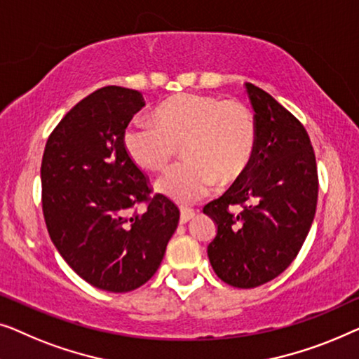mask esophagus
<instances>
[{
	"instance_id": "esophagus-1",
	"label": "esophagus",
	"mask_w": 359,
	"mask_h": 359,
	"mask_svg": "<svg viewBox=\"0 0 359 359\" xmlns=\"http://www.w3.org/2000/svg\"><path fill=\"white\" fill-rule=\"evenodd\" d=\"M194 216H195V211L191 210V208H180V224H185V223H189L190 219H194Z\"/></svg>"
}]
</instances>
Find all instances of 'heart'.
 Here are the masks:
<instances>
[{"mask_svg":"<svg viewBox=\"0 0 359 359\" xmlns=\"http://www.w3.org/2000/svg\"><path fill=\"white\" fill-rule=\"evenodd\" d=\"M180 143L184 159L156 182V190L191 203L216 180L228 185L245 174L255 153V118L241 102L185 93L164 100L156 120L135 118L123 133L128 156L148 170L165 168Z\"/></svg>","mask_w":359,"mask_h":359,"instance_id":"obj_1","label":"heart"}]
</instances>
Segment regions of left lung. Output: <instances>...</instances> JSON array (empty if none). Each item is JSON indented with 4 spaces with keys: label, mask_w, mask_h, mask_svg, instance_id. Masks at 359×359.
Instances as JSON below:
<instances>
[{
    "label": "left lung",
    "mask_w": 359,
    "mask_h": 359,
    "mask_svg": "<svg viewBox=\"0 0 359 359\" xmlns=\"http://www.w3.org/2000/svg\"><path fill=\"white\" fill-rule=\"evenodd\" d=\"M257 144L245 174L203 213L218 226L208 245L215 273L234 287H255L283 273L301 250L316 216V154L294 115L245 83ZM239 204V214L230 208Z\"/></svg>",
    "instance_id": "obj_1"
}]
</instances>
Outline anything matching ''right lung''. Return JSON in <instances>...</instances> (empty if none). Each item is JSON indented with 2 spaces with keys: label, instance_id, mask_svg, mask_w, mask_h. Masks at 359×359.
Listing matches in <instances>:
<instances>
[{
  "label": "right lung",
  "instance_id": "add662e5",
  "mask_svg": "<svg viewBox=\"0 0 359 359\" xmlns=\"http://www.w3.org/2000/svg\"><path fill=\"white\" fill-rule=\"evenodd\" d=\"M144 107L135 89L105 86L78 102L45 144L40 179L50 239L65 262L99 290L133 291L159 269L180 211L156 194L130 158L123 133ZM144 201L143 215L128 208Z\"/></svg>",
  "mask_w": 359,
  "mask_h": 359
}]
</instances>
